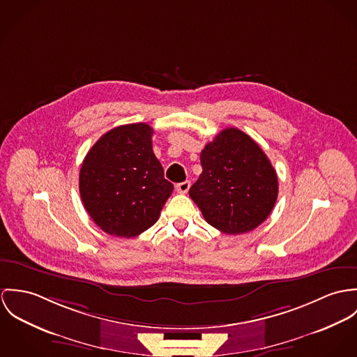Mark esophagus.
<instances>
[{"instance_id": "1", "label": "esophagus", "mask_w": 357, "mask_h": 357, "mask_svg": "<svg viewBox=\"0 0 357 357\" xmlns=\"http://www.w3.org/2000/svg\"><path fill=\"white\" fill-rule=\"evenodd\" d=\"M189 189H190V182H189V181H185V182L178 183V185H176V192H178V193H181V195L188 193V192H189Z\"/></svg>"}]
</instances>
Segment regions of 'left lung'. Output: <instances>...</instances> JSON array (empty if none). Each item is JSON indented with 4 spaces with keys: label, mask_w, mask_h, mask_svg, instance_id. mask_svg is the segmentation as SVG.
I'll return each mask as SVG.
<instances>
[{
    "label": "left lung",
    "mask_w": 357,
    "mask_h": 357,
    "mask_svg": "<svg viewBox=\"0 0 357 357\" xmlns=\"http://www.w3.org/2000/svg\"><path fill=\"white\" fill-rule=\"evenodd\" d=\"M202 172L189 195L212 227L230 236L260 226L278 197V176L261 148L236 127L202 149Z\"/></svg>",
    "instance_id": "8db88e82"
}]
</instances>
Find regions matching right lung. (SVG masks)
<instances>
[{
    "label": "right lung",
    "instance_id": "obj_1",
    "mask_svg": "<svg viewBox=\"0 0 357 357\" xmlns=\"http://www.w3.org/2000/svg\"><path fill=\"white\" fill-rule=\"evenodd\" d=\"M153 128L131 123L105 132L79 172L84 209L107 234L132 238L152 227L174 185L152 149Z\"/></svg>",
    "mask_w": 357,
    "mask_h": 357
}]
</instances>
